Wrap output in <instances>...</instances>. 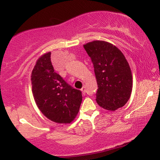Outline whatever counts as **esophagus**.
<instances>
[{
  "mask_svg": "<svg viewBox=\"0 0 160 160\" xmlns=\"http://www.w3.org/2000/svg\"><path fill=\"white\" fill-rule=\"evenodd\" d=\"M81 91H82V94H83V95H86V87H85V86H83V87L82 88V89H81Z\"/></svg>",
  "mask_w": 160,
  "mask_h": 160,
  "instance_id": "esophagus-1",
  "label": "esophagus"
}]
</instances>
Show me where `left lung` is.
Wrapping results in <instances>:
<instances>
[{
    "instance_id": "obj_1",
    "label": "left lung",
    "mask_w": 160,
    "mask_h": 160,
    "mask_svg": "<svg viewBox=\"0 0 160 160\" xmlns=\"http://www.w3.org/2000/svg\"><path fill=\"white\" fill-rule=\"evenodd\" d=\"M94 67L100 107L115 111L123 107L132 89V75L122 52L111 43L94 40L83 45Z\"/></svg>"
}]
</instances>
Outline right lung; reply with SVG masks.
<instances>
[{
	"instance_id": "add662e5",
	"label": "right lung",
	"mask_w": 160,
	"mask_h": 160,
	"mask_svg": "<svg viewBox=\"0 0 160 160\" xmlns=\"http://www.w3.org/2000/svg\"><path fill=\"white\" fill-rule=\"evenodd\" d=\"M51 52L40 56L32 72V93L40 111L57 123L74 120L82 102V92L54 71Z\"/></svg>"
}]
</instances>
